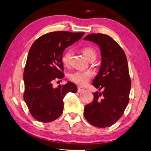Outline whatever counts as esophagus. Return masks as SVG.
Listing matches in <instances>:
<instances>
[{
	"instance_id": "esophagus-1",
	"label": "esophagus",
	"mask_w": 151,
	"mask_h": 151,
	"mask_svg": "<svg viewBox=\"0 0 151 151\" xmlns=\"http://www.w3.org/2000/svg\"><path fill=\"white\" fill-rule=\"evenodd\" d=\"M84 89V88H83V87H82V86H77V91H78L79 93L81 92V91H83Z\"/></svg>"
}]
</instances>
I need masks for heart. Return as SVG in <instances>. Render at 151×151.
Instances as JSON below:
<instances>
[{"label": "heart", "instance_id": "obj_1", "mask_svg": "<svg viewBox=\"0 0 151 151\" xmlns=\"http://www.w3.org/2000/svg\"><path fill=\"white\" fill-rule=\"evenodd\" d=\"M82 52L84 55V56L88 59L89 60H95L96 58V52L95 50L91 47H84L82 49ZM72 56V52L70 50H67L63 53L62 57V62L63 64L65 66H68L70 64ZM93 76V72L91 70H86V71H81L76 70L73 72L69 74V79L73 82V83L84 85L88 83L89 80L92 78Z\"/></svg>", "mask_w": 151, "mask_h": 151}]
</instances>
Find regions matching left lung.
I'll use <instances>...</instances> for the list:
<instances>
[{"mask_svg":"<svg viewBox=\"0 0 151 151\" xmlns=\"http://www.w3.org/2000/svg\"><path fill=\"white\" fill-rule=\"evenodd\" d=\"M84 39L100 47L101 65L93 85L103 90L93 93V102L86 105L84 115L94 127H109L121 118L129 101L131 81L127 57L120 45L107 35L92 33Z\"/></svg>","mask_w":151,"mask_h":151,"instance_id":"left-lung-1","label":"left lung"}]
</instances>
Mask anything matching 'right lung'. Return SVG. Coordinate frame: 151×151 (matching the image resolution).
Segmentation results:
<instances>
[{
    "instance_id": "1",
    "label": "right lung",
    "mask_w": 151,
    "mask_h": 151,
    "mask_svg": "<svg viewBox=\"0 0 151 151\" xmlns=\"http://www.w3.org/2000/svg\"><path fill=\"white\" fill-rule=\"evenodd\" d=\"M84 34V32H51L40 36L31 45L23 74V98L36 120L48 123L57 119L63 112V99L66 94L77 92L76 85L70 81L57 88L53 87L52 83L64 77L63 52Z\"/></svg>"
}]
</instances>
